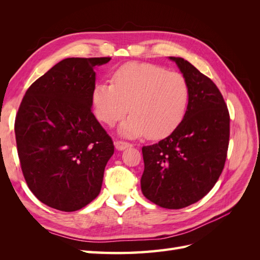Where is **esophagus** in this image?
Returning <instances> with one entry per match:
<instances>
[{"label":"esophagus","mask_w":260,"mask_h":260,"mask_svg":"<svg viewBox=\"0 0 260 260\" xmlns=\"http://www.w3.org/2000/svg\"><path fill=\"white\" fill-rule=\"evenodd\" d=\"M114 144H115V147L118 149V151H123V149L132 146L130 143L123 142V141H115Z\"/></svg>","instance_id":"esophagus-1"}]
</instances>
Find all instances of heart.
Instances as JSON below:
<instances>
[{
	"instance_id": "b5f03b06",
	"label": "heart",
	"mask_w": 260,
	"mask_h": 260,
	"mask_svg": "<svg viewBox=\"0 0 260 260\" xmlns=\"http://www.w3.org/2000/svg\"><path fill=\"white\" fill-rule=\"evenodd\" d=\"M113 84L98 83L92 105L99 119L114 125L130 113L119 127L127 138L169 136L183 120L190 98L185 78L153 64H128L114 74Z\"/></svg>"
}]
</instances>
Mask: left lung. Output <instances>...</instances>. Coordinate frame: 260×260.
<instances>
[{"mask_svg":"<svg viewBox=\"0 0 260 260\" xmlns=\"http://www.w3.org/2000/svg\"><path fill=\"white\" fill-rule=\"evenodd\" d=\"M175 61L190 89L183 120L169 137L143 146L141 190L147 200L168 209L199 202L218 181L226 158L230 116L217 85L191 62Z\"/></svg>","mask_w":260,"mask_h":260,"instance_id":"8db88e82","label":"left lung"}]
</instances>
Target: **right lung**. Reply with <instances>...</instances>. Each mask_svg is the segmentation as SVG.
<instances>
[{
	"label": "right lung",
	"instance_id": "add662e5",
	"mask_svg": "<svg viewBox=\"0 0 260 260\" xmlns=\"http://www.w3.org/2000/svg\"><path fill=\"white\" fill-rule=\"evenodd\" d=\"M111 57L62 59L29 86L15 120L23 177L36 198L75 211L101 192L114 144L92 113L94 68Z\"/></svg>",
	"mask_w": 260,
	"mask_h": 260
}]
</instances>
